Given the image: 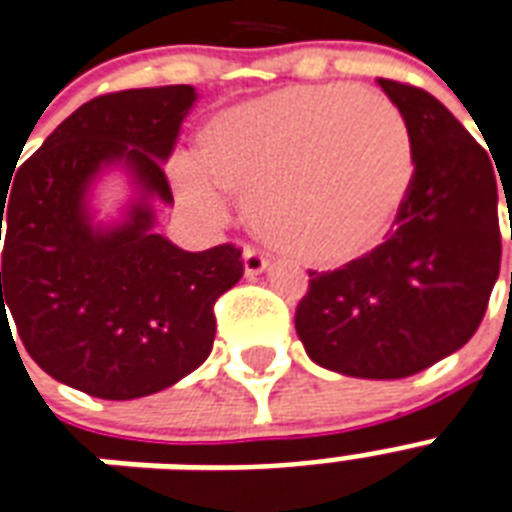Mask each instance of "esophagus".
Segmentation results:
<instances>
[{
	"mask_svg": "<svg viewBox=\"0 0 512 512\" xmlns=\"http://www.w3.org/2000/svg\"><path fill=\"white\" fill-rule=\"evenodd\" d=\"M243 261H245V275L248 277L261 275V272L269 267L267 256H264L261 251H256V248H251V245L243 251Z\"/></svg>",
	"mask_w": 512,
	"mask_h": 512,
	"instance_id": "34e87169",
	"label": "esophagus"
}]
</instances>
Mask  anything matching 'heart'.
Returning a JSON list of instances; mask_svg holds the SVG:
<instances>
[{"label":"heart","instance_id":"1","mask_svg":"<svg viewBox=\"0 0 512 512\" xmlns=\"http://www.w3.org/2000/svg\"><path fill=\"white\" fill-rule=\"evenodd\" d=\"M184 200L219 213L221 189L248 194L261 237L312 267H342L382 243L414 184L406 120L352 85H296L213 114L200 157L181 154Z\"/></svg>","mask_w":512,"mask_h":512}]
</instances>
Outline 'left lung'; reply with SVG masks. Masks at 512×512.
<instances>
[{
  "mask_svg": "<svg viewBox=\"0 0 512 512\" xmlns=\"http://www.w3.org/2000/svg\"><path fill=\"white\" fill-rule=\"evenodd\" d=\"M379 85L406 120L414 184L382 245L339 269L310 272L296 334L336 374L403 379L478 331L499 277L502 235L489 152L427 90L395 79Z\"/></svg>",
  "mask_w": 512,
  "mask_h": 512,
  "instance_id": "obj_1",
  "label": "left lung"
}]
</instances>
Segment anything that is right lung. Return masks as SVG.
<instances>
[{
  "label": "right lung",
  "instance_id": "right-lung-1",
  "mask_svg": "<svg viewBox=\"0 0 512 512\" xmlns=\"http://www.w3.org/2000/svg\"><path fill=\"white\" fill-rule=\"evenodd\" d=\"M192 104L189 85L98 95L0 197V326L13 334L7 306L34 363L95 398H144L202 366L216 336L213 304L243 277L235 243L181 251L154 235L146 205L109 232L87 221L85 189L106 162L125 160L146 192L173 202L162 160Z\"/></svg>",
  "mask_w": 512,
  "mask_h": 512
}]
</instances>
